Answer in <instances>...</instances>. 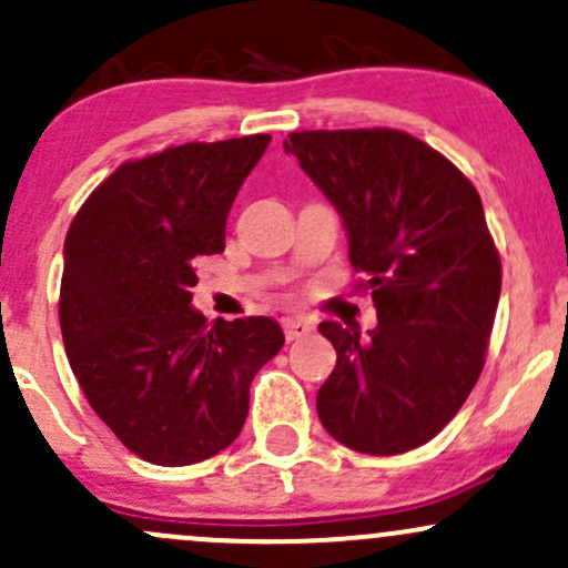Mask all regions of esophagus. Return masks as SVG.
I'll list each match as a JSON object with an SVG mask.
<instances>
[{
	"instance_id": "obj_1",
	"label": "esophagus",
	"mask_w": 568,
	"mask_h": 568,
	"mask_svg": "<svg viewBox=\"0 0 568 568\" xmlns=\"http://www.w3.org/2000/svg\"><path fill=\"white\" fill-rule=\"evenodd\" d=\"M283 331L288 342H296V338H306L312 334V323L306 317H285Z\"/></svg>"
}]
</instances>
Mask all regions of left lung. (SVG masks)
<instances>
[{"label": "left lung", "instance_id": "1", "mask_svg": "<svg viewBox=\"0 0 568 568\" xmlns=\"http://www.w3.org/2000/svg\"><path fill=\"white\" fill-rule=\"evenodd\" d=\"M285 152L342 216L376 306L368 338L321 323L336 368L317 416L352 452H410L454 419L484 371L501 264L478 192L400 130H304Z\"/></svg>", "mask_w": 568, "mask_h": 568}]
</instances>
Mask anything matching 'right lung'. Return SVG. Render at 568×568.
Returning <instances> with one entry per match:
<instances>
[{
    "label": "right lung",
    "instance_id": "right-lung-1",
    "mask_svg": "<svg viewBox=\"0 0 568 568\" xmlns=\"http://www.w3.org/2000/svg\"><path fill=\"white\" fill-rule=\"evenodd\" d=\"M270 135L181 143L125 162L84 200L63 243L61 334L93 410L141 459L184 467L245 425L251 382L283 347L272 317L207 323L192 306L200 256Z\"/></svg>",
    "mask_w": 568,
    "mask_h": 568
}]
</instances>
